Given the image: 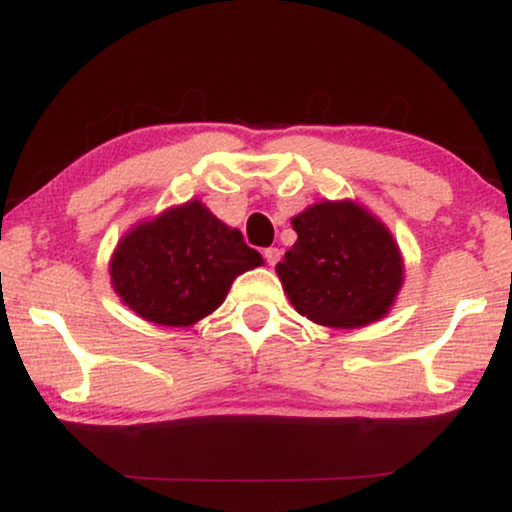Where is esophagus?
<instances>
[{
  "mask_svg": "<svg viewBox=\"0 0 512 512\" xmlns=\"http://www.w3.org/2000/svg\"><path fill=\"white\" fill-rule=\"evenodd\" d=\"M263 256H265V261H268V265H275L279 261V256H282V251H279L277 247H268L263 251Z\"/></svg>",
  "mask_w": 512,
  "mask_h": 512,
  "instance_id": "obj_1",
  "label": "esophagus"
}]
</instances>
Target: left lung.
<instances>
[{"mask_svg":"<svg viewBox=\"0 0 512 512\" xmlns=\"http://www.w3.org/2000/svg\"><path fill=\"white\" fill-rule=\"evenodd\" d=\"M291 226L298 240L277 275L303 317L361 328L389 312L403 284V258L382 221L352 200H326L293 216Z\"/></svg>","mask_w":512,"mask_h":512,"instance_id":"left-lung-1","label":"left lung"}]
</instances>
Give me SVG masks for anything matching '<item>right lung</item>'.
Returning a JSON list of instances; mask_svg holds the SVG:
<instances>
[{
	"instance_id": "right-lung-1",
	"label": "right lung",
	"mask_w": 512,
	"mask_h": 512,
	"mask_svg": "<svg viewBox=\"0 0 512 512\" xmlns=\"http://www.w3.org/2000/svg\"><path fill=\"white\" fill-rule=\"evenodd\" d=\"M263 263L242 233L198 200L139 223L118 242L111 284L139 317L160 326H191L212 314L237 275Z\"/></svg>"
}]
</instances>
